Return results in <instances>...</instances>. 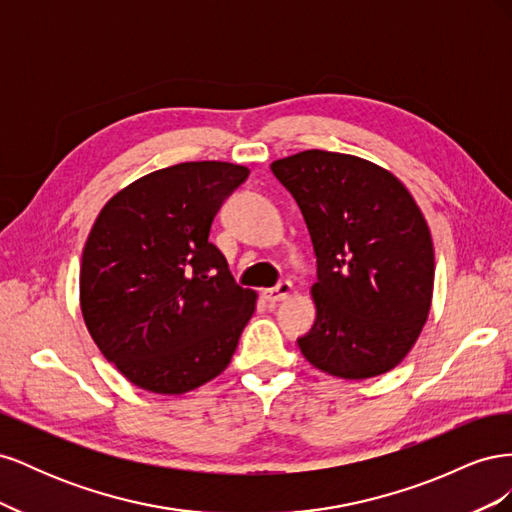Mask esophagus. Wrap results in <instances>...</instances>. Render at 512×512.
<instances>
[{
	"label": "esophagus",
	"mask_w": 512,
	"mask_h": 512,
	"mask_svg": "<svg viewBox=\"0 0 512 512\" xmlns=\"http://www.w3.org/2000/svg\"><path fill=\"white\" fill-rule=\"evenodd\" d=\"M292 294V284L288 280L280 282L275 288H267L265 292H262V297H265L269 303H277V301H284L288 299Z\"/></svg>",
	"instance_id": "esophagus-1"
}]
</instances>
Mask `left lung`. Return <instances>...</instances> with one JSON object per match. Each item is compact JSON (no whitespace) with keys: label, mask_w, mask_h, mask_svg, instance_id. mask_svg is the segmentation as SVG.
I'll return each instance as SVG.
<instances>
[{"label":"left lung","mask_w":512,"mask_h":512,"mask_svg":"<svg viewBox=\"0 0 512 512\" xmlns=\"http://www.w3.org/2000/svg\"><path fill=\"white\" fill-rule=\"evenodd\" d=\"M314 243L316 322L305 359L346 380L391 371L421 335L433 294V243L393 173L348 153L309 149L275 160Z\"/></svg>","instance_id":"8db88e82"}]
</instances>
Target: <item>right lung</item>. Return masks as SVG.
Listing matches in <instances>:
<instances>
[{
	"label": "right lung",
	"mask_w": 512,
	"mask_h": 512,
	"mask_svg": "<svg viewBox=\"0 0 512 512\" xmlns=\"http://www.w3.org/2000/svg\"><path fill=\"white\" fill-rule=\"evenodd\" d=\"M250 175L183 162L117 192L91 228L81 309L96 346L132 384L181 395L220 376L256 309L209 241L215 213Z\"/></svg>",
	"instance_id": "obj_1"
}]
</instances>
